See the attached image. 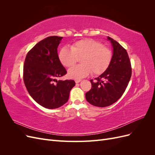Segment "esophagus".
Returning a JSON list of instances; mask_svg holds the SVG:
<instances>
[{"label": "esophagus", "mask_w": 155, "mask_h": 155, "mask_svg": "<svg viewBox=\"0 0 155 155\" xmlns=\"http://www.w3.org/2000/svg\"><path fill=\"white\" fill-rule=\"evenodd\" d=\"M81 79H78V80H76L75 81V82H76V83H79V82H81Z\"/></svg>", "instance_id": "esophagus-1"}]
</instances>
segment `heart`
Returning <instances> with one entry per match:
<instances>
[{"mask_svg":"<svg viewBox=\"0 0 155 155\" xmlns=\"http://www.w3.org/2000/svg\"><path fill=\"white\" fill-rule=\"evenodd\" d=\"M59 61L63 66H73L81 58V64L70 68L68 76L74 79H80L88 76L92 72L98 76L106 71L112 59L111 50L100 42L92 39L78 41L71 46V49L63 47L59 52Z\"/></svg>","mask_w":155,"mask_h":155,"instance_id":"b5f03b06","label":"heart"}]
</instances>
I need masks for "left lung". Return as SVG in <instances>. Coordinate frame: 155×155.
Wrapping results in <instances>:
<instances>
[{
  "mask_svg": "<svg viewBox=\"0 0 155 155\" xmlns=\"http://www.w3.org/2000/svg\"><path fill=\"white\" fill-rule=\"evenodd\" d=\"M112 46V59L109 67L95 81L91 80L92 88L85 94L87 101L99 107L109 106L123 95L131 77L129 56L118 42L107 37Z\"/></svg>",
  "mask_w": 155,
  "mask_h": 155,
  "instance_id": "obj_1",
  "label": "left lung"
}]
</instances>
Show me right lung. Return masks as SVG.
Segmentation results:
<instances>
[{
    "mask_svg": "<svg viewBox=\"0 0 155 155\" xmlns=\"http://www.w3.org/2000/svg\"><path fill=\"white\" fill-rule=\"evenodd\" d=\"M62 39L50 36L39 42L26 55L23 68V79L30 95L37 104L49 109L66 104L76 85L74 80L56 79L67 74L58 54Z\"/></svg>",
    "mask_w": 155,
    "mask_h": 155,
    "instance_id": "1",
    "label": "right lung"
}]
</instances>
